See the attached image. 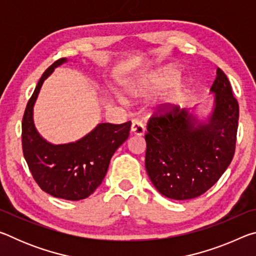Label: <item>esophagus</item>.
<instances>
[{"label":"esophagus","mask_w":256,"mask_h":256,"mask_svg":"<svg viewBox=\"0 0 256 256\" xmlns=\"http://www.w3.org/2000/svg\"><path fill=\"white\" fill-rule=\"evenodd\" d=\"M131 132L134 136H144V132H146V128L144 123L138 122V120H133L132 122V126H131Z\"/></svg>","instance_id":"obj_1"}]
</instances>
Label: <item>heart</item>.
I'll use <instances>...</instances> for the list:
<instances>
[{
	"label": "heart",
	"mask_w": 256,
	"mask_h": 256,
	"mask_svg": "<svg viewBox=\"0 0 256 256\" xmlns=\"http://www.w3.org/2000/svg\"><path fill=\"white\" fill-rule=\"evenodd\" d=\"M180 76V72L172 68V70H164L162 71L160 74L156 78V79L152 81L150 86V92H156V90H162L167 86H170L172 84L178 79ZM186 84H178L175 86V88L172 90V92L166 96V98L164 99L162 102V107L164 108H172L175 105L176 102L180 98L182 94L185 92Z\"/></svg>",
	"instance_id": "b5f03b06"
}]
</instances>
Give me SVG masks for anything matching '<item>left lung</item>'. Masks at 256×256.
<instances>
[{
    "mask_svg": "<svg viewBox=\"0 0 256 256\" xmlns=\"http://www.w3.org/2000/svg\"><path fill=\"white\" fill-rule=\"evenodd\" d=\"M210 90L214 105L206 120L174 105L159 108L148 122L146 170L158 192L172 200L206 193L235 154L240 107L219 68Z\"/></svg>",
    "mask_w": 256,
    "mask_h": 256,
    "instance_id": "obj_1",
    "label": "left lung"
}]
</instances>
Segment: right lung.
Masks as SVG:
<instances>
[{
	"instance_id": "right-lung-1",
	"label": "right lung",
	"mask_w": 256,
	"mask_h": 256,
	"mask_svg": "<svg viewBox=\"0 0 256 256\" xmlns=\"http://www.w3.org/2000/svg\"><path fill=\"white\" fill-rule=\"evenodd\" d=\"M66 60H58L42 73L26 107L21 138L24 159L40 188L54 198L78 201L102 184L112 154L128 140L131 122L100 123L80 140L66 144H52L42 138L34 124V105L42 82Z\"/></svg>"
}]
</instances>
